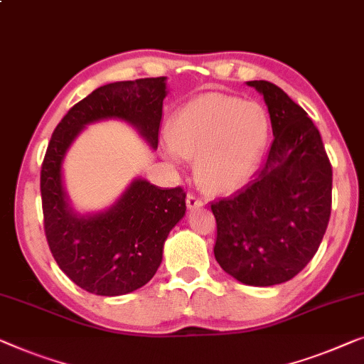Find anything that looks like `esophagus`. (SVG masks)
Returning a JSON list of instances; mask_svg holds the SVG:
<instances>
[{
    "label": "esophagus",
    "mask_w": 364,
    "mask_h": 364,
    "mask_svg": "<svg viewBox=\"0 0 364 364\" xmlns=\"http://www.w3.org/2000/svg\"><path fill=\"white\" fill-rule=\"evenodd\" d=\"M186 202H187V207L191 208V210L198 208V207H203V200L198 198L197 195H193V193H188V195H187Z\"/></svg>",
    "instance_id": "esophagus-1"
}]
</instances>
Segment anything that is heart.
<instances>
[{
    "label": "heart",
    "mask_w": 364,
    "mask_h": 364,
    "mask_svg": "<svg viewBox=\"0 0 364 364\" xmlns=\"http://www.w3.org/2000/svg\"><path fill=\"white\" fill-rule=\"evenodd\" d=\"M269 136V114L259 103L205 93L173 114L169 152L197 159L200 186L223 193L250 181L264 156Z\"/></svg>",
    "instance_id": "heart-1"
}]
</instances>
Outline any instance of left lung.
<instances>
[{
  "instance_id": "8db88e82",
  "label": "left lung",
  "mask_w": 364,
  "mask_h": 364,
  "mask_svg": "<svg viewBox=\"0 0 364 364\" xmlns=\"http://www.w3.org/2000/svg\"><path fill=\"white\" fill-rule=\"evenodd\" d=\"M246 83L264 97L274 141L255 178L212 203L213 252L236 281L267 287L297 276L322 243L331 210V166L304 108L271 82Z\"/></svg>"
}]
</instances>
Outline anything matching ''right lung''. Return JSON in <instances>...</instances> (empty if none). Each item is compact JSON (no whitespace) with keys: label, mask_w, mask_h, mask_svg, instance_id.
<instances>
[{"label":"right lung","mask_w":364,"mask_h":364,"mask_svg":"<svg viewBox=\"0 0 364 364\" xmlns=\"http://www.w3.org/2000/svg\"><path fill=\"white\" fill-rule=\"evenodd\" d=\"M166 95V77L100 87L68 109L47 146L41 171L47 243L60 269L90 294L124 296L151 281L167 236L186 215V192L134 178L112 207L78 213L62 176L67 151L87 124L103 119L126 121L157 149Z\"/></svg>","instance_id":"right-lung-1"}]
</instances>
